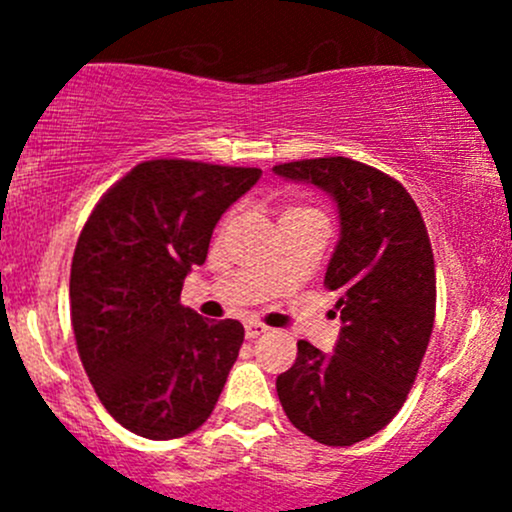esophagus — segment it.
Instances as JSON below:
<instances>
[{
	"label": "esophagus",
	"mask_w": 512,
	"mask_h": 512,
	"mask_svg": "<svg viewBox=\"0 0 512 512\" xmlns=\"http://www.w3.org/2000/svg\"><path fill=\"white\" fill-rule=\"evenodd\" d=\"M267 332H270V329H267L262 322H247L245 324V337L247 339H257V337H262V334H267Z\"/></svg>",
	"instance_id": "34e87169"
}]
</instances>
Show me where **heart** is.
I'll use <instances>...</instances> for the list:
<instances>
[{
    "mask_svg": "<svg viewBox=\"0 0 512 512\" xmlns=\"http://www.w3.org/2000/svg\"><path fill=\"white\" fill-rule=\"evenodd\" d=\"M304 208H292V210H287V213H302Z\"/></svg>",
    "mask_w": 512,
    "mask_h": 512,
    "instance_id": "1",
    "label": "heart"
}]
</instances>
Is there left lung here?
Masks as SVG:
<instances>
[{
  "mask_svg": "<svg viewBox=\"0 0 512 512\" xmlns=\"http://www.w3.org/2000/svg\"><path fill=\"white\" fill-rule=\"evenodd\" d=\"M337 203L339 240L324 285L339 294L334 354L297 342L277 376L294 428L324 446H352L386 426L409 396L436 317V270L426 225L399 180L352 158L275 165Z\"/></svg>",
  "mask_w": 512,
  "mask_h": 512,
  "instance_id": "8db88e82",
  "label": "left lung"
}]
</instances>
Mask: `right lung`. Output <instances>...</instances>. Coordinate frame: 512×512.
<instances>
[{
  "label": "right lung",
  "mask_w": 512,
  "mask_h": 512,
  "mask_svg": "<svg viewBox=\"0 0 512 512\" xmlns=\"http://www.w3.org/2000/svg\"><path fill=\"white\" fill-rule=\"evenodd\" d=\"M260 168L146 160L94 208L71 262V324L89 381L128 431L168 441L208 421L245 339L180 304L223 213Z\"/></svg>",
  "instance_id": "obj_1"
}]
</instances>
